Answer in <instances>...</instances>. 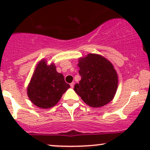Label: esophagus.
<instances>
[{"mask_svg":"<svg viewBox=\"0 0 150 150\" xmlns=\"http://www.w3.org/2000/svg\"><path fill=\"white\" fill-rule=\"evenodd\" d=\"M74 85H75V82H72V83H70V87H71L72 88H73Z\"/></svg>","mask_w":150,"mask_h":150,"instance_id":"obj_1","label":"esophagus"}]
</instances>
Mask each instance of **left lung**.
Instances as JSON below:
<instances>
[{"label":"left lung","mask_w":150,"mask_h":150,"mask_svg":"<svg viewBox=\"0 0 150 150\" xmlns=\"http://www.w3.org/2000/svg\"><path fill=\"white\" fill-rule=\"evenodd\" d=\"M82 77L74 90L82 101L93 108H99L113 100L118 89V77L113 65L106 58L89 53L78 59Z\"/></svg>","instance_id":"8db88e82"}]
</instances>
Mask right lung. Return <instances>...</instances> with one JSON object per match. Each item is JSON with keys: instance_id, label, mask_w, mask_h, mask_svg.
<instances>
[{"instance_id": "add662e5", "label": "right lung", "mask_w": 150, "mask_h": 150, "mask_svg": "<svg viewBox=\"0 0 150 150\" xmlns=\"http://www.w3.org/2000/svg\"><path fill=\"white\" fill-rule=\"evenodd\" d=\"M69 88L70 85L65 82L63 74L58 73L55 63L49 65L44 58L36 65L27 93L32 104L48 109L57 104Z\"/></svg>"}]
</instances>
